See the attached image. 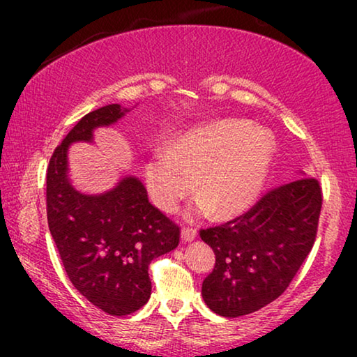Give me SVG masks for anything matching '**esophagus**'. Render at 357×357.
<instances>
[{"label": "esophagus", "instance_id": "esophagus-1", "mask_svg": "<svg viewBox=\"0 0 357 357\" xmlns=\"http://www.w3.org/2000/svg\"><path fill=\"white\" fill-rule=\"evenodd\" d=\"M182 238L185 242H192L197 238V229L193 227H183L182 229Z\"/></svg>", "mask_w": 357, "mask_h": 357}]
</instances>
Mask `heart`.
Listing matches in <instances>:
<instances>
[{
    "mask_svg": "<svg viewBox=\"0 0 357 357\" xmlns=\"http://www.w3.org/2000/svg\"><path fill=\"white\" fill-rule=\"evenodd\" d=\"M275 158V138L245 120H216L183 133L144 162L149 197L174 211L193 190L195 216L232 218L260 195Z\"/></svg>",
    "mask_w": 357,
    "mask_h": 357,
    "instance_id": "1",
    "label": "heart"
}]
</instances>
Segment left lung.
Instances as JSON below:
<instances>
[{"instance_id":"left-lung-1","label":"left lung","mask_w":357,"mask_h":357,"mask_svg":"<svg viewBox=\"0 0 357 357\" xmlns=\"http://www.w3.org/2000/svg\"><path fill=\"white\" fill-rule=\"evenodd\" d=\"M321 187L301 177L266 192L247 213L199 231L216 255L202 294L214 314L236 319L278 299L314 247Z\"/></svg>"}]
</instances>
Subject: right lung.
Instances as JSON below:
<instances>
[{"label": "right lung", "instance_id": "add662e5", "mask_svg": "<svg viewBox=\"0 0 357 357\" xmlns=\"http://www.w3.org/2000/svg\"><path fill=\"white\" fill-rule=\"evenodd\" d=\"M126 112L110 104L82 116L47 169L48 229L66 275L91 304L116 317L148 302L149 263L180 242V227L149 203L136 177H125L102 195H82L68 180V146L92 141L97 126L115 123Z\"/></svg>", "mask_w": 357, "mask_h": 357}]
</instances>
